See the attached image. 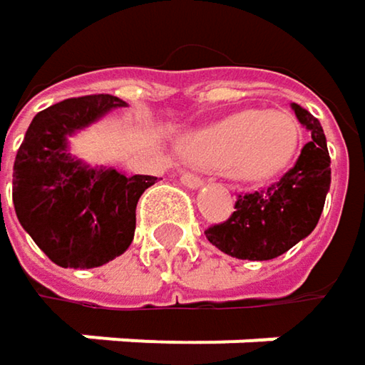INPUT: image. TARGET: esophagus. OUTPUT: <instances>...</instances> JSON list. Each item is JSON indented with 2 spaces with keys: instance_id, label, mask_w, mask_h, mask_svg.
<instances>
[{
  "instance_id": "esophagus-1",
  "label": "esophagus",
  "mask_w": 365,
  "mask_h": 365,
  "mask_svg": "<svg viewBox=\"0 0 365 365\" xmlns=\"http://www.w3.org/2000/svg\"><path fill=\"white\" fill-rule=\"evenodd\" d=\"M182 183L187 187H198V185H202V178H198L194 173H183Z\"/></svg>"
}]
</instances>
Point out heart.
Masks as SVG:
<instances>
[{
	"label": "heart",
	"mask_w": 365,
	"mask_h": 365,
	"mask_svg": "<svg viewBox=\"0 0 365 365\" xmlns=\"http://www.w3.org/2000/svg\"><path fill=\"white\" fill-rule=\"evenodd\" d=\"M300 128L285 111L243 110L183 137V156L209 169H226L243 182H266L289 167Z\"/></svg>",
	"instance_id": "heart-1"
}]
</instances>
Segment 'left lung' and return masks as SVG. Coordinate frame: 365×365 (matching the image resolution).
<instances>
[{"label": "left lung", "mask_w": 365, "mask_h": 365, "mask_svg": "<svg viewBox=\"0 0 365 365\" xmlns=\"http://www.w3.org/2000/svg\"><path fill=\"white\" fill-rule=\"evenodd\" d=\"M300 124L311 133L296 165L264 190L239 194L235 213L205 230L211 245L239 259H272L307 239L324 211L331 182L328 143L319 120L292 103Z\"/></svg>", "instance_id": "1"}]
</instances>
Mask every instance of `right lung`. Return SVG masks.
I'll return each instance as SVG.
<instances>
[{
    "label": "right lung",
    "mask_w": 365,
    "mask_h": 365,
    "mask_svg": "<svg viewBox=\"0 0 365 365\" xmlns=\"http://www.w3.org/2000/svg\"><path fill=\"white\" fill-rule=\"evenodd\" d=\"M126 103L113 95L65 99L39 111L16 152L12 200L21 226L54 264L97 268L122 255L135 237L139 196L158 178L91 169L73 158L67 137Z\"/></svg>",
    "instance_id": "obj_1"
}]
</instances>
